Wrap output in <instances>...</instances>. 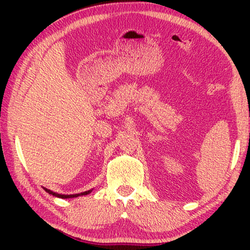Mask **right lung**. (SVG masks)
I'll list each match as a JSON object with an SVG mask.
<instances>
[{
  "label": "right lung",
  "mask_w": 250,
  "mask_h": 250,
  "mask_svg": "<svg viewBox=\"0 0 250 250\" xmlns=\"http://www.w3.org/2000/svg\"><path fill=\"white\" fill-rule=\"evenodd\" d=\"M46 191L47 193L52 194L54 197H58V198H62V199H67V198H75V197H78V196H85V194H88L91 192V190L88 191H85V192H82V193H77V194H59V193H56V192H52L51 190H47V189H44Z\"/></svg>",
  "instance_id": "1"
}]
</instances>
